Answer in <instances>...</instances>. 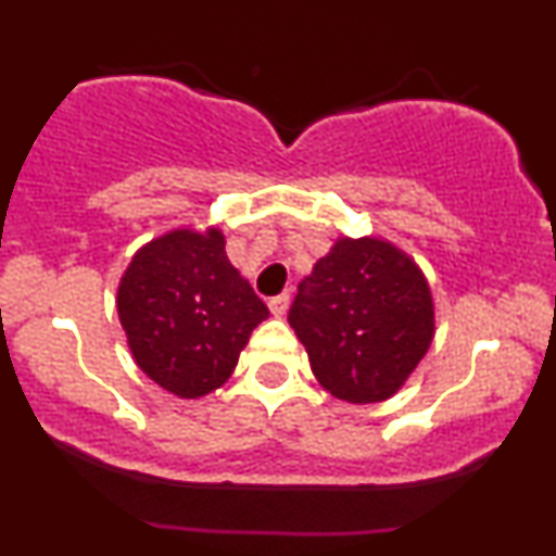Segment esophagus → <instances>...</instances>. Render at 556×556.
Masks as SVG:
<instances>
[{"label": "esophagus", "mask_w": 556, "mask_h": 556, "mask_svg": "<svg viewBox=\"0 0 556 556\" xmlns=\"http://www.w3.org/2000/svg\"><path fill=\"white\" fill-rule=\"evenodd\" d=\"M287 305H290V295H287V292H282V295H277V298L269 300V311H271L274 316H282L285 311H287Z\"/></svg>", "instance_id": "esophagus-1"}]
</instances>
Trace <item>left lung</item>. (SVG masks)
Wrapping results in <instances>:
<instances>
[{"mask_svg":"<svg viewBox=\"0 0 556 556\" xmlns=\"http://www.w3.org/2000/svg\"><path fill=\"white\" fill-rule=\"evenodd\" d=\"M287 321L318 384L366 405L416 371L433 340V300L416 261L392 242L340 238L298 285Z\"/></svg>","mask_w":556,"mask_h":556,"instance_id":"left-lung-1","label":"left lung"}]
</instances>
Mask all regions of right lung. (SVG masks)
Returning <instances> with one entry per match:
<instances>
[{"instance_id": "1", "label": "right lung", "mask_w": 556, "mask_h": 556, "mask_svg": "<svg viewBox=\"0 0 556 556\" xmlns=\"http://www.w3.org/2000/svg\"><path fill=\"white\" fill-rule=\"evenodd\" d=\"M117 311L140 371L185 400L225 384L269 316L229 264L216 227L172 229L140 248L119 282Z\"/></svg>"}]
</instances>
